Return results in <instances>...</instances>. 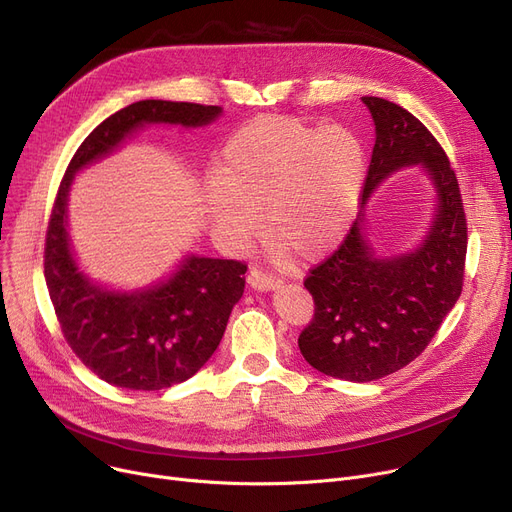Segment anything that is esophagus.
Returning <instances> with one entry per match:
<instances>
[{"label":"esophagus","instance_id":"esophagus-1","mask_svg":"<svg viewBox=\"0 0 512 512\" xmlns=\"http://www.w3.org/2000/svg\"><path fill=\"white\" fill-rule=\"evenodd\" d=\"M247 282L251 284V288H255L259 292H270V290H276V288H280L284 284L282 278L272 276V274H267V272H261V270H257V267H253Z\"/></svg>","mask_w":512,"mask_h":512}]
</instances>
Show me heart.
<instances>
[{
    "label": "heart",
    "mask_w": 512,
    "mask_h": 512,
    "mask_svg": "<svg viewBox=\"0 0 512 512\" xmlns=\"http://www.w3.org/2000/svg\"><path fill=\"white\" fill-rule=\"evenodd\" d=\"M367 151L346 126L259 118L234 132L220 170L203 184L207 218L228 245L245 249L265 224L276 247L301 257L332 249L361 203Z\"/></svg>",
    "instance_id": "heart-1"
}]
</instances>
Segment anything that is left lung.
Here are the masks:
<instances>
[{
    "instance_id": "left-lung-1",
    "label": "left lung",
    "mask_w": 512,
    "mask_h": 512,
    "mask_svg": "<svg viewBox=\"0 0 512 512\" xmlns=\"http://www.w3.org/2000/svg\"><path fill=\"white\" fill-rule=\"evenodd\" d=\"M373 118L375 145L359 218L340 249L311 270L305 288L315 315L299 336L305 361L348 382L390 375L429 344L463 290L467 222L450 161L413 114L382 97H361ZM424 170L435 191V213L422 245L382 258L366 232V203L400 169Z\"/></svg>"
}]
</instances>
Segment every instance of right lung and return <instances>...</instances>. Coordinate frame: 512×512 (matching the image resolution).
Instances as JSON below:
<instances>
[{
  "instance_id": "right-lung-1",
  "label": "right lung",
  "mask_w": 512,
  "mask_h": 512,
  "mask_svg": "<svg viewBox=\"0 0 512 512\" xmlns=\"http://www.w3.org/2000/svg\"><path fill=\"white\" fill-rule=\"evenodd\" d=\"M220 116V105L164 99L130 103L89 134L64 174L45 238V282L70 348L107 384L161 390L193 378L226 332L245 292L247 265L184 255L170 276L143 288L93 282L80 270L68 234L74 176L118 151L145 126L201 128Z\"/></svg>"
}]
</instances>
